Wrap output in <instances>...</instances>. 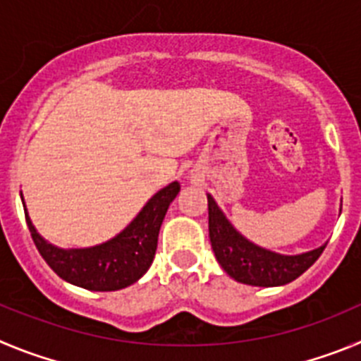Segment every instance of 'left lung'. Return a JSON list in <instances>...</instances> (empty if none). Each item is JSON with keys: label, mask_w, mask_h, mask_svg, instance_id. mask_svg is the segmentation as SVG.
Masks as SVG:
<instances>
[{"label": "left lung", "mask_w": 361, "mask_h": 361, "mask_svg": "<svg viewBox=\"0 0 361 361\" xmlns=\"http://www.w3.org/2000/svg\"><path fill=\"white\" fill-rule=\"evenodd\" d=\"M209 235L217 262L237 282L250 286H282L300 277L322 255L326 245L302 255H279L246 241L230 225L209 196Z\"/></svg>", "instance_id": "1"}]
</instances>
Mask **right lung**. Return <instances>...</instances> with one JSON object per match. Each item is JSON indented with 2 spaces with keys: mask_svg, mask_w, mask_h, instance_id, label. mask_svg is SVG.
I'll list each match as a JSON object with an SVG mask.
<instances>
[{
  "mask_svg": "<svg viewBox=\"0 0 361 361\" xmlns=\"http://www.w3.org/2000/svg\"><path fill=\"white\" fill-rule=\"evenodd\" d=\"M178 192V181L161 188L147 201L142 212L124 232L111 241L93 248H55L35 232L28 214H25V217L35 248L61 279L80 286L84 290L116 291L138 281L152 264L161 221Z\"/></svg>",
  "mask_w": 361,
  "mask_h": 361,
  "instance_id": "add662e5",
  "label": "right lung"
}]
</instances>
